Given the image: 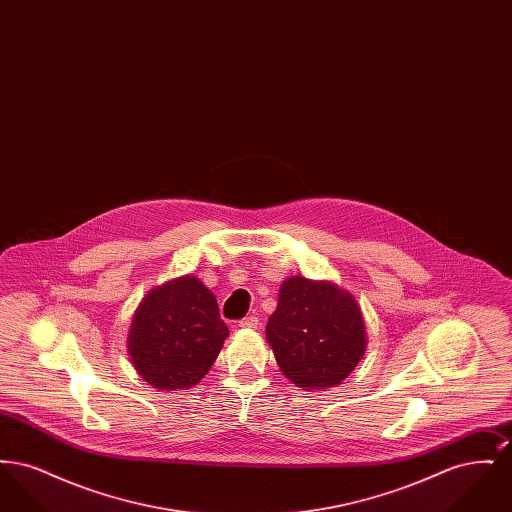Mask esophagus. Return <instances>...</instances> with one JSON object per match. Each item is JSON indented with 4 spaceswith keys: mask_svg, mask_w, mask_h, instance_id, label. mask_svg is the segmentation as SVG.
Returning a JSON list of instances; mask_svg holds the SVG:
<instances>
[{
    "mask_svg": "<svg viewBox=\"0 0 512 512\" xmlns=\"http://www.w3.org/2000/svg\"><path fill=\"white\" fill-rule=\"evenodd\" d=\"M257 326H259V318L255 315H249V317L240 320V328H257Z\"/></svg>",
    "mask_w": 512,
    "mask_h": 512,
    "instance_id": "1",
    "label": "esophagus"
}]
</instances>
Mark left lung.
Masks as SVG:
<instances>
[{
  "mask_svg": "<svg viewBox=\"0 0 512 512\" xmlns=\"http://www.w3.org/2000/svg\"><path fill=\"white\" fill-rule=\"evenodd\" d=\"M267 341L282 374L303 390L336 388L365 355L363 311L353 293L330 280L282 282Z\"/></svg>",
  "mask_w": 512,
  "mask_h": 512,
  "instance_id": "1",
  "label": "left lung"
}]
</instances>
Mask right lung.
Here are the masks:
<instances>
[{
    "instance_id": "right-lung-1",
    "label": "right lung",
    "mask_w": 512,
    "mask_h": 512,
    "mask_svg": "<svg viewBox=\"0 0 512 512\" xmlns=\"http://www.w3.org/2000/svg\"><path fill=\"white\" fill-rule=\"evenodd\" d=\"M228 334L215 293L186 274L144 295L130 322L126 349L149 386L186 390L211 370Z\"/></svg>"
}]
</instances>
